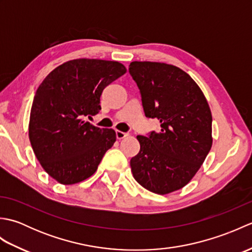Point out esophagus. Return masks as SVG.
Wrapping results in <instances>:
<instances>
[{
    "mask_svg": "<svg viewBox=\"0 0 252 252\" xmlns=\"http://www.w3.org/2000/svg\"><path fill=\"white\" fill-rule=\"evenodd\" d=\"M127 135H129V134H127V133H126V132H122V131H119V130L116 131V136H117L118 140H122V138L126 137Z\"/></svg>",
    "mask_w": 252,
    "mask_h": 252,
    "instance_id": "esophagus-1",
    "label": "esophagus"
}]
</instances>
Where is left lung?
Masks as SVG:
<instances>
[{"label": "left lung", "instance_id": "left-lung-1", "mask_svg": "<svg viewBox=\"0 0 252 252\" xmlns=\"http://www.w3.org/2000/svg\"><path fill=\"white\" fill-rule=\"evenodd\" d=\"M130 74L142 96L145 116L161 130L137 135L141 149L130 161L144 189L165 195L184 187L212 146L210 107L197 83L182 69L164 63L132 62Z\"/></svg>", "mask_w": 252, "mask_h": 252}]
</instances>
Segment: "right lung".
I'll return each instance as SVG.
<instances>
[{
  "instance_id": "add662e5",
  "label": "right lung",
  "mask_w": 252,
  "mask_h": 252,
  "mask_svg": "<svg viewBox=\"0 0 252 252\" xmlns=\"http://www.w3.org/2000/svg\"><path fill=\"white\" fill-rule=\"evenodd\" d=\"M126 72L111 61H69L47 74L32 103L29 138L36 159L58 183L71 185L89 179L116 142L112 129L84 120L100 110V95Z\"/></svg>"
}]
</instances>
